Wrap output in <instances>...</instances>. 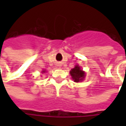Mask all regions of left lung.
I'll use <instances>...</instances> for the list:
<instances>
[{
    "label": "left lung",
    "mask_w": 126,
    "mask_h": 126,
    "mask_svg": "<svg viewBox=\"0 0 126 126\" xmlns=\"http://www.w3.org/2000/svg\"><path fill=\"white\" fill-rule=\"evenodd\" d=\"M70 75L75 82H82L85 78V72L82 71L78 65H76L74 68L71 69Z\"/></svg>",
    "instance_id": "8db88e82"
}]
</instances>
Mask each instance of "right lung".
Wrapping results in <instances>:
<instances>
[{"instance_id": "add662e5", "label": "right lung", "mask_w": 126, "mask_h": 126, "mask_svg": "<svg viewBox=\"0 0 126 126\" xmlns=\"http://www.w3.org/2000/svg\"><path fill=\"white\" fill-rule=\"evenodd\" d=\"M42 72V73H45V70H43Z\"/></svg>"}]
</instances>
